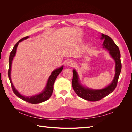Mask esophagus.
<instances>
[{
  "instance_id": "esophagus-1",
  "label": "esophagus",
  "mask_w": 132,
  "mask_h": 132,
  "mask_svg": "<svg viewBox=\"0 0 132 132\" xmlns=\"http://www.w3.org/2000/svg\"><path fill=\"white\" fill-rule=\"evenodd\" d=\"M67 65L68 67H72L74 65V62L72 60H69V61L67 62Z\"/></svg>"
}]
</instances>
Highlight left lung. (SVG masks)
<instances>
[{
  "label": "left lung",
  "mask_w": 132,
  "mask_h": 132,
  "mask_svg": "<svg viewBox=\"0 0 132 132\" xmlns=\"http://www.w3.org/2000/svg\"><path fill=\"white\" fill-rule=\"evenodd\" d=\"M101 39L104 41L102 44L103 48L109 51V53L116 62V73L114 79L110 84L105 89L101 90H92L84 87L79 81L78 74L75 69L73 70L72 86L78 96L90 101H97L106 97L113 92L117 85L119 76L122 69L121 53L118 47L110 37L102 34Z\"/></svg>",
  "instance_id": "obj_1"
}]
</instances>
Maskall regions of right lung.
<instances>
[{"label":"right lung","instance_id":"1","mask_svg":"<svg viewBox=\"0 0 132 132\" xmlns=\"http://www.w3.org/2000/svg\"><path fill=\"white\" fill-rule=\"evenodd\" d=\"M29 37V36H26L22 38V39H20V40H19L16 43V45L14 46L13 50H12L10 52L9 59V70H8V77L9 79V80L10 81L12 89H13L14 93L18 97L27 102L32 103V104H36V103H41L42 102L45 101L51 97L53 91V85H54V81L55 80V79H56V78H57V76L58 75V74L61 73L62 70H63V66H62L61 67H60L59 68L54 70L53 72L52 73L48 80L46 87L41 93L36 95L32 96H29V97H26V96H24L21 95L16 90L14 85L13 84V83H12L11 77H10L11 68L12 61H13V58L15 55L16 52V49H17V47L19 45V43L20 42L25 40V39H26Z\"/></svg>","mask_w":132,"mask_h":132}]
</instances>
